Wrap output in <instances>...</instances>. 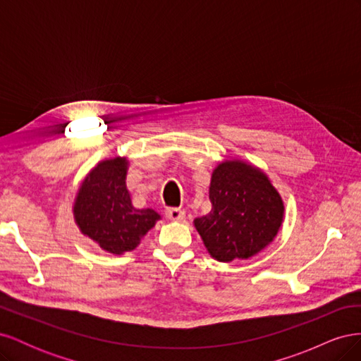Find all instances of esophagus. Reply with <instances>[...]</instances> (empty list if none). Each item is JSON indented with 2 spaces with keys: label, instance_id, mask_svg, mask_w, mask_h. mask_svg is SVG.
I'll return each mask as SVG.
<instances>
[{
  "label": "esophagus",
  "instance_id": "34e87169",
  "mask_svg": "<svg viewBox=\"0 0 361 361\" xmlns=\"http://www.w3.org/2000/svg\"><path fill=\"white\" fill-rule=\"evenodd\" d=\"M166 216L169 218V220L179 221V220H182V218L185 216V211L179 209V207H167V209H166Z\"/></svg>",
  "mask_w": 361,
  "mask_h": 361
}]
</instances>
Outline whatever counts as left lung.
<instances>
[{"instance_id":"8db88e82","label":"left lung","mask_w":361,"mask_h":361,"mask_svg":"<svg viewBox=\"0 0 361 361\" xmlns=\"http://www.w3.org/2000/svg\"><path fill=\"white\" fill-rule=\"evenodd\" d=\"M211 212L194 221L207 251L221 262L248 259L279 232L283 202L260 170L226 161L212 174Z\"/></svg>"}]
</instances>
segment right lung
Listing matches in <instances>:
<instances>
[{"instance_id": "right-lung-1", "label": "right lung", "mask_w": 361, "mask_h": 361, "mask_svg": "<svg viewBox=\"0 0 361 361\" xmlns=\"http://www.w3.org/2000/svg\"><path fill=\"white\" fill-rule=\"evenodd\" d=\"M125 178V159L97 164L84 180L73 207L81 232L114 255L134 250L159 220L155 211L135 209Z\"/></svg>"}]
</instances>
